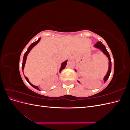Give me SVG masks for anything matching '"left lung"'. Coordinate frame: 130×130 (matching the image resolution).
Segmentation results:
<instances>
[{"label":"left lung","instance_id":"left-lung-1","mask_svg":"<svg viewBox=\"0 0 130 130\" xmlns=\"http://www.w3.org/2000/svg\"><path fill=\"white\" fill-rule=\"evenodd\" d=\"M94 48H95L96 49H99L101 52H103L105 55L108 57V71L106 73V75L105 76V77H104V81L105 82V83L106 82V81L107 80V79L108 78L109 75H110V74H111V68H112V62H111V57H110L109 56V54L108 53V52H107V49H106L105 46L103 44V43L101 42H98L95 44L94 45ZM75 72H76V69H75ZM78 83L80 84V82L79 81H78Z\"/></svg>","mask_w":130,"mask_h":130}]
</instances>
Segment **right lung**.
I'll return each instance as SVG.
<instances>
[{
  "label": "right lung",
  "mask_w": 130,
  "mask_h": 130,
  "mask_svg": "<svg viewBox=\"0 0 130 130\" xmlns=\"http://www.w3.org/2000/svg\"><path fill=\"white\" fill-rule=\"evenodd\" d=\"M41 38H40L37 41L32 43V44H31L29 46V48H27V51H26V53H25L24 54V57H23V63H22V70H23V74H24V72H23V70H24V67H25V63H26V58H27V55H28V54L30 53V52L31 50V49H32L34 48V47L35 45H36L37 44H38V43L39 42H40V40H41ZM67 61H68V60H67L66 61H64L63 62H62V63H61V67H60V71H59V72H60V73L62 72V70L63 69H64L65 68L66 66V65H67ZM24 77H25V78L26 79V80L27 81V82H28V83H29L31 86H32V87H33L34 88L36 89H37V90H40V89L38 88V86H35V85H32V84H31V82L29 81V79H28V78H27L26 76H25V75H24Z\"/></svg>",
  "instance_id": "right-lung-1"
}]
</instances>
